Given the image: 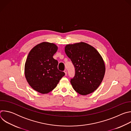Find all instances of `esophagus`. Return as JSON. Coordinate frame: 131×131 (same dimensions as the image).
Returning a JSON list of instances; mask_svg holds the SVG:
<instances>
[{"instance_id": "1", "label": "esophagus", "mask_w": 131, "mask_h": 131, "mask_svg": "<svg viewBox=\"0 0 131 131\" xmlns=\"http://www.w3.org/2000/svg\"><path fill=\"white\" fill-rule=\"evenodd\" d=\"M64 72H65V76H66L67 75V70L66 69L64 70Z\"/></svg>"}]
</instances>
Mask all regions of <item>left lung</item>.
Instances as JSON below:
<instances>
[{
    "mask_svg": "<svg viewBox=\"0 0 131 131\" xmlns=\"http://www.w3.org/2000/svg\"><path fill=\"white\" fill-rule=\"evenodd\" d=\"M65 52L75 68V76L70 80L74 91L82 95L94 92L105 73V62L101 54L84 42L66 45Z\"/></svg>",
    "mask_w": 131,
    "mask_h": 131,
    "instance_id": "1",
    "label": "left lung"
}]
</instances>
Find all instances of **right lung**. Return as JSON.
I'll list each match as a JSON object with an SVG mask.
<instances>
[{"instance_id":"obj_1","label":"right lung","mask_w":131,"mask_h":131,"mask_svg":"<svg viewBox=\"0 0 131 131\" xmlns=\"http://www.w3.org/2000/svg\"><path fill=\"white\" fill-rule=\"evenodd\" d=\"M58 49L53 43L42 42L35 46L27 56L24 67L26 79L31 88L41 94L52 91L65 75L58 70V62L53 58Z\"/></svg>"}]
</instances>
